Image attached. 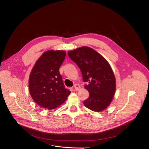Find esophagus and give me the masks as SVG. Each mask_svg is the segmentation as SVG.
<instances>
[{
    "label": "esophagus",
    "instance_id": "obj_1",
    "mask_svg": "<svg viewBox=\"0 0 149 149\" xmlns=\"http://www.w3.org/2000/svg\"><path fill=\"white\" fill-rule=\"evenodd\" d=\"M74 88H75V91H78V90H79V89L80 88L79 85H78V84H75V85H74Z\"/></svg>",
    "mask_w": 149,
    "mask_h": 149
}]
</instances>
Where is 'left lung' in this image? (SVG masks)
<instances>
[{
  "instance_id": "8db88e82",
  "label": "left lung",
  "mask_w": 149,
  "mask_h": 149,
  "mask_svg": "<svg viewBox=\"0 0 149 149\" xmlns=\"http://www.w3.org/2000/svg\"><path fill=\"white\" fill-rule=\"evenodd\" d=\"M69 57L81 70L84 87L89 97L84 104L91 110L99 112L110 104L116 91V79L106 59L93 49L83 47L68 52Z\"/></svg>"
}]
</instances>
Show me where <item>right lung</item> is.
<instances>
[{"mask_svg":"<svg viewBox=\"0 0 149 149\" xmlns=\"http://www.w3.org/2000/svg\"><path fill=\"white\" fill-rule=\"evenodd\" d=\"M63 51H48L36 62L29 75L30 94L42 108L52 110L64 102L71 91L65 87L59 69L65 58Z\"/></svg>","mask_w":149,"mask_h":149,"instance_id":"obj_1","label":"right lung"}]
</instances>
